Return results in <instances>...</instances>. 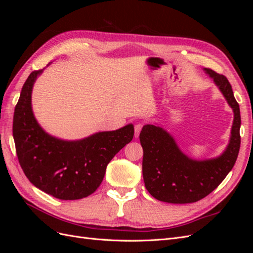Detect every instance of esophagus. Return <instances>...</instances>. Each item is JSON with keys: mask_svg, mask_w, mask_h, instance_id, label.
<instances>
[{"mask_svg": "<svg viewBox=\"0 0 253 253\" xmlns=\"http://www.w3.org/2000/svg\"><path fill=\"white\" fill-rule=\"evenodd\" d=\"M142 126H143V124H141V122H139V124H137L135 126V137H136V138H138V136H139V134L141 132Z\"/></svg>", "mask_w": 253, "mask_h": 253, "instance_id": "esophagus-1", "label": "esophagus"}]
</instances>
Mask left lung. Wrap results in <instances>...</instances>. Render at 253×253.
Here are the masks:
<instances>
[{"label": "left lung", "instance_id": "obj_1", "mask_svg": "<svg viewBox=\"0 0 253 253\" xmlns=\"http://www.w3.org/2000/svg\"><path fill=\"white\" fill-rule=\"evenodd\" d=\"M205 72L224 95L234 113L230 141L218 157L194 160L179 150L173 137L163 127L147 125L139 139L143 149L142 175L149 193L160 202L190 204L209 195L232 170L241 147V114L231 84L224 75L210 68Z\"/></svg>", "mask_w": 253, "mask_h": 253}]
</instances>
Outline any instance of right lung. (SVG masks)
Wrapping results in <instances>:
<instances>
[{
    "mask_svg": "<svg viewBox=\"0 0 253 253\" xmlns=\"http://www.w3.org/2000/svg\"><path fill=\"white\" fill-rule=\"evenodd\" d=\"M43 70L28 76L14 109L12 134L20 166L29 181L59 200L74 201L94 193L113 157L131 142L133 125L66 141L47 134L32 109L34 83Z\"/></svg>",
    "mask_w": 253,
    "mask_h": 253,
    "instance_id": "1",
    "label": "right lung"
}]
</instances>
